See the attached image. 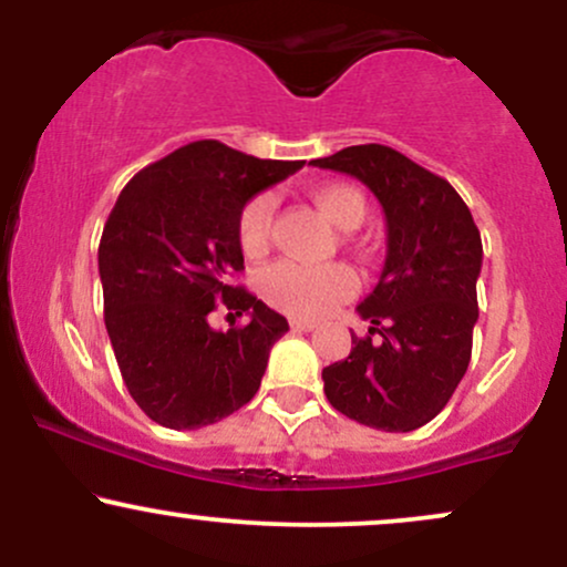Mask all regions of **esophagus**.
<instances>
[{
	"label": "esophagus",
	"instance_id": "34e87169",
	"mask_svg": "<svg viewBox=\"0 0 567 567\" xmlns=\"http://www.w3.org/2000/svg\"><path fill=\"white\" fill-rule=\"evenodd\" d=\"M290 328L296 330V333H311V330H315V322H309V320H296V317H292Z\"/></svg>",
	"mask_w": 567,
	"mask_h": 567
}]
</instances>
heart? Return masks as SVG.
Listing matches in <instances>:
<instances>
[{
	"label": "heart",
	"mask_w": 567,
	"mask_h": 567,
	"mask_svg": "<svg viewBox=\"0 0 567 567\" xmlns=\"http://www.w3.org/2000/svg\"><path fill=\"white\" fill-rule=\"evenodd\" d=\"M311 199L320 213L338 229L351 231L365 220L368 205L362 192L347 184H324L311 192ZM275 194H256L243 207L237 218V243L247 258H258L269 250L271 226H275ZM357 292V275L343 264L301 266L296 261L271 264L261 275V296L266 303L285 311L290 317H315L328 315L338 303H343Z\"/></svg>",
	"instance_id": "1"
}]
</instances>
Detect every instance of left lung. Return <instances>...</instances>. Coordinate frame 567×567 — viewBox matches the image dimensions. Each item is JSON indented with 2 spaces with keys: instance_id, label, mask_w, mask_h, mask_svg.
<instances>
[{
  "instance_id": "obj_1",
  "label": "left lung",
  "mask_w": 567,
  "mask_h": 567,
  "mask_svg": "<svg viewBox=\"0 0 567 567\" xmlns=\"http://www.w3.org/2000/svg\"><path fill=\"white\" fill-rule=\"evenodd\" d=\"M311 165L354 175L386 216V264L357 306L370 336H351L347 360L322 370L324 394L357 424L413 432L447 405L470 368L480 229L445 178L381 143L341 148Z\"/></svg>"
}]
</instances>
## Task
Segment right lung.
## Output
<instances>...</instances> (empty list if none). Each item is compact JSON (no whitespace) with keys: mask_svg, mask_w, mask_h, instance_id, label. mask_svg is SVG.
<instances>
[{"mask_svg":"<svg viewBox=\"0 0 567 567\" xmlns=\"http://www.w3.org/2000/svg\"><path fill=\"white\" fill-rule=\"evenodd\" d=\"M301 167L194 141L122 188L97 247L103 320L130 396L157 424H216L256 396L288 320L231 285L245 269L237 218ZM218 305L251 322L213 331Z\"/></svg>","mask_w":567,"mask_h":567,"instance_id":"obj_1","label":"right lung"}]
</instances>
